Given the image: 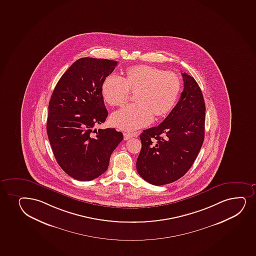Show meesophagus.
<instances>
[{
    "mask_svg": "<svg viewBox=\"0 0 256 256\" xmlns=\"http://www.w3.org/2000/svg\"><path fill=\"white\" fill-rule=\"evenodd\" d=\"M133 136H135V134L133 135L132 133L124 132V139L126 141L128 139L132 138Z\"/></svg>",
    "mask_w": 256,
    "mask_h": 256,
    "instance_id": "34e87169",
    "label": "esophagus"
}]
</instances>
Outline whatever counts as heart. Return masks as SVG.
I'll return each instance as SVG.
<instances>
[{"label": "heart", "mask_w": 256, "mask_h": 256, "mask_svg": "<svg viewBox=\"0 0 256 256\" xmlns=\"http://www.w3.org/2000/svg\"><path fill=\"white\" fill-rule=\"evenodd\" d=\"M181 90L180 76L150 66L130 68L126 76L111 74L104 80L102 94L111 106H122L129 98L130 90L136 92V100L112 115L114 126L134 130L147 126L154 115L160 117L170 112L176 104Z\"/></svg>", "instance_id": "1"}]
</instances>
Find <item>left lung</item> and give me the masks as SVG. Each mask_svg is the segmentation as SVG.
<instances>
[{
  "mask_svg": "<svg viewBox=\"0 0 256 256\" xmlns=\"http://www.w3.org/2000/svg\"><path fill=\"white\" fill-rule=\"evenodd\" d=\"M178 102L158 126L144 130L136 170L153 186L176 181L190 170L204 141L206 106L193 76L184 72Z\"/></svg>",
  "mask_w": 256,
  "mask_h": 256,
  "instance_id": "obj_1",
  "label": "left lung"
}]
</instances>
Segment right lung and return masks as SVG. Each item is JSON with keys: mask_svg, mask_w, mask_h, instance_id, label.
I'll return each instance as SVG.
<instances>
[{"mask_svg": "<svg viewBox=\"0 0 256 256\" xmlns=\"http://www.w3.org/2000/svg\"><path fill=\"white\" fill-rule=\"evenodd\" d=\"M117 64L90 57L78 60L62 75L50 98L48 138L60 166L74 180L90 181L104 174L123 140L114 128L94 129L108 114L102 86Z\"/></svg>", "mask_w": 256, "mask_h": 256, "instance_id": "add662e5", "label": "right lung"}]
</instances>
